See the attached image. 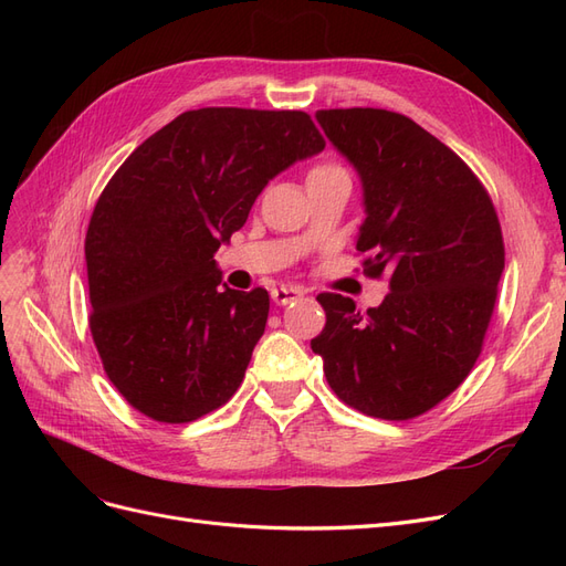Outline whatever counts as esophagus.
Returning a JSON list of instances; mask_svg holds the SVG:
<instances>
[{
    "mask_svg": "<svg viewBox=\"0 0 566 566\" xmlns=\"http://www.w3.org/2000/svg\"><path fill=\"white\" fill-rule=\"evenodd\" d=\"M302 295H304V290L302 287H293V285H279V287L271 290V300L276 302V304H281V306L300 300Z\"/></svg>",
    "mask_w": 566,
    "mask_h": 566,
    "instance_id": "34e87169",
    "label": "esophagus"
}]
</instances>
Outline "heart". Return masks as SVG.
Listing matches in <instances>:
<instances>
[{
    "instance_id": "obj_1",
    "label": "heart",
    "mask_w": 566,
    "mask_h": 566,
    "mask_svg": "<svg viewBox=\"0 0 566 566\" xmlns=\"http://www.w3.org/2000/svg\"><path fill=\"white\" fill-rule=\"evenodd\" d=\"M331 169H339V167H335V165H318V167L312 169L310 177H316V175H323V172H331Z\"/></svg>"
}]
</instances>
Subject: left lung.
<instances>
[{"mask_svg":"<svg viewBox=\"0 0 566 566\" xmlns=\"http://www.w3.org/2000/svg\"><path fill=\"white\" fill-rule=\"evenodd\" d=\"M328 142L361 179L366 219L356 250L389 295L366 314L323 293L325 328L312 339L337 397L366 416L408 420L468 378L505 266L499 217L455 153L406 115L318 111Z\"/></svg>","mask_w":566,"mask_h":566,"instance_id":"obj_1","label":"left lung"}]
</instances>
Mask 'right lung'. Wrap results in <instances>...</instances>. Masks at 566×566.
Masks as SVG:
<instances>
[{
  "label": "right lung",
  "mask_w": 566,
  "mask_h": 566,
  "mask_svg": "<svg viewBox=\"0 0 566 566\" xmlns=\"http://www.w3.org/2000/svg\"><path fill=\"white\" fill-rule=\"evenodd\" d=\"M325 148L302 111L200 108L136 148L84 241L94 345L117 391L158 422H191L241 387L269 293L221 283L214 252L264 186Z\"/></svg>",
  "instance_id": "add662e5"
}]
</instances>
